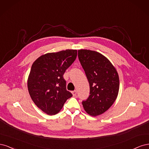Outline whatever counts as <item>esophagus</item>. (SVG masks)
Instances as JSON below:
<instances>
[{"mask_svg": "<svg viewBox=\"0 0 149 149\" xmlns=\"http://www.w3.org/2000/svg\"><path fill=\"white\" fill-rule=\"evenodd\" d=\"M71 93L73 94V96H76V93H76V91H73L71 92Z\"/></svg>", "mask_w": 149, "mask_h": 149, "instance_id": "esophagus-1", "label": "esophagus"}]
</instances>
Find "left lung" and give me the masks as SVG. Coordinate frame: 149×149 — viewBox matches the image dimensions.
Listing matches in <instances>:
<instances>
[{
	"label": "left lung",
	"mask_w": 149,
	"mask_h": 149,
	"mask_svg": "<svg viewBox=\"0 0 149 149\" xmlns=\"http://www.w3.org/2000/svg\"><path fill=\"white\" fill-rule=\"evenodd\" d=\"M78 58L89 83L90 95L82 104L91 116L104 113L118 97L119 78L115 67L99 52L79 49Z\"/></svg>",
	"instance_id": "left-lung-1"
}]
</instances>
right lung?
I'll use <instances>...</instances> for the list:
<instances>
[{
  "label": "right lung",
  "mask_w": 149,
  "mask_h": 149,
  "mask_svg": "<svg viewBox=\"0 0 149 149\" xmlns=\"http://www.w3.org/2000/svg\"><path fill=\"white\" fill-rule=\"evenodd\" d=\"M77 56L76 49L48 53L40 56L31 66L27 81L31 100L48 115H55L72 94L66 90L63 74Z\"/></svg>",
  "instance_id": "1"
}]
</instances>
